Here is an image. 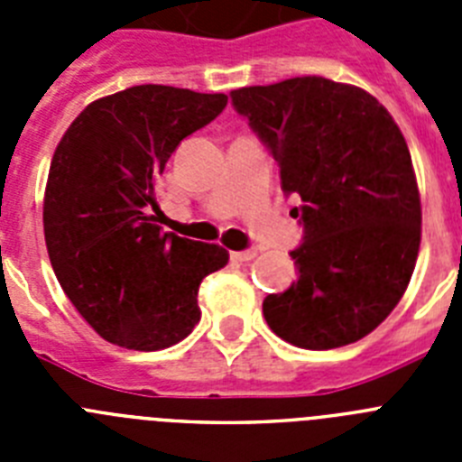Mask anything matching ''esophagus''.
I'll return each instance as SVG.
<instances>
[{
    "label": "esophagus",
    "instance_id": "esophagus-1",
    "mask_svg": "<svg viewBox=\"0 0 462 462\" xmlns=\"http://www.w3.org/2000/svg\"><path fill=\"white\" fill-rule=\"evenodd\" d=\"M256 256V250H243V252H231V259L236 261H252Z\"/></svg>",
    "mask_w": 462,
    "mask_h": 462
}]
</instances>
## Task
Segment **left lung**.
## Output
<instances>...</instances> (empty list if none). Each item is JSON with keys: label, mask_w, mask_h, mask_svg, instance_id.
<instances>
[{"label": "left lung", "mask_w": 462, "mask_h": 462, "mask_svg": "<svg viewBox=\"0 0 462 462\" xmlns=\"http://www.w3.org/2000/svg\"><path fill=\"white\" fill-rule=\"evenodd\" d=\"M303 206L298 280L263 300L275 336L303 349L352 345L391 314L414 273L421 199L391 113L356 85L321 76L231 92Z\"/></svg>", "instance_id": "1"}]
</instances>
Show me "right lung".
Returning a JSON list of instances; mask_svg holds the SVG:
<instances>
[{
	"label": "right lung",
	"instance_id": "add662e5",
	"mask_svg": "<svg viewBox=\"0 0 462 462\" xmlns=\"http://www.w3.org/2000/svg\"><path fill=\"white\" fill-rule=\"evenodd\" d=\"M226 94L136 85L80 113L52 154L43 234L57 282L104 340L136 352L178 345L201 319L199 284L228 263L219 245L162 234L157 178Z\"/></svg>",
	"mask_w": 462,
	"mask_h": 462
}]
</instances>
